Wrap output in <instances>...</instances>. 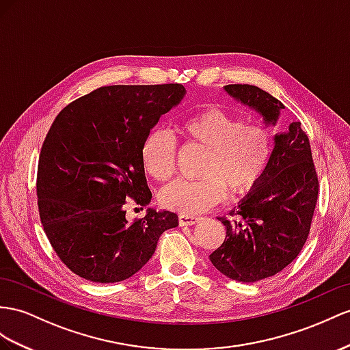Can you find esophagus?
Listing matches in <instances>:
<instances>
[{
    "instance_id": "34e87169",
    "label": "esophagus",
    "mask_w": 350,
    "mask_h": 350,
    "mask_svg": "<svg viewBox=\"0 0 350 350\" xmlns=\"http://www.w3.org/2000/svg\"><path fill=\"white\" fill-rule=\"evenodd\" d=\"M201 220L198 216H192V214H178V225L180 226H192L196 225Z\"/></svg>"
}]
</instances>
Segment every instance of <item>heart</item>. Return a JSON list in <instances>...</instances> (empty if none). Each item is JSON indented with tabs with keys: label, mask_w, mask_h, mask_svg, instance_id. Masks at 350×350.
<instances>
[{
	"label": "heart",
	"mask_w": 350,
	"mask_h": 350,
	"mask_svg": "<svg viewBox=\"0 0 350 350\" xmlns=\"http://www.w3.org/2000/svg\"><path fill=\"white\" fill-rule=\"evenodd\" d=\"M178 133L207 149L198 180L180 178L161 192L164 207L180 214H200L230 193H245L260 183L272 159V134L260 122H244L225 107L207 106L187 116ZM146 173L168 180L176 167V145L167 130H152L140 149Z\"/></svg>",
	"instance_id": "obj_1"
}]
</instances>
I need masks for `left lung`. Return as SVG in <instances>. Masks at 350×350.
Segmentation results:
<instances>
[{
  "label": "left lung",
  "instance_id": "8db88e82",
  "mask_svg": "<svg viewBox=\"0 0 350 350\" xmlns=\"http://www.w3.org/2000/svg\"><path fill=\"white\" fill-rule=\"evenodd\" d=\"M235 100L275 125L284 105L250 84L225 85ZM272 159L265 177L230 211L235 219L219 217L226 226L223 244L210 254L213 266L239 282L273 276L299 256L306 243L318 200V176L310 143L300 122L275 134Z\"/></svg>",
  "mask_w": 350,
  "mask_h": 350
}]
</instances>
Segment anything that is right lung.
<instances>
[{
  "label": "right lung",
  "mask_w": 350,
  "mask_h": 350,
  "mask_svg": "<svg viewBox=\"0 0 350 350\" xmlns=\"http://www.w3.org/2000/svg\"><path fill=\"white\" fill-rule=\"evenodd\" d=\"M185 94L182 84L106 85L51 124L38 161V210L53 250L75 275L127 280L155 253L161 234L178 225L176 213L154 208L129 223L125 201L150 202L143 140Z\"/></svg>",
  "instance_id": "obj_1"
}]
</instances>
